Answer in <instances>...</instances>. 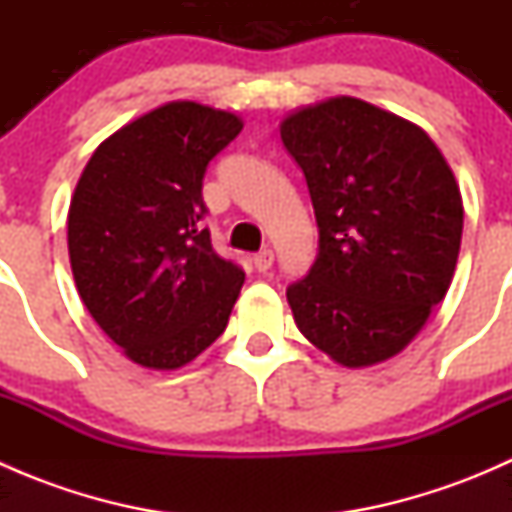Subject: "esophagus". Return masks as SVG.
Listing matches in <instances>:
<instances>
[{
    "instance_id": "1",
    "label": "esophagus",
    "mask_w": 512,
    "mask_h": 512,
    "mask_svg": "<svg viewBox=\"0 0 512 512\" xmlns=\"http://www.w3.org/2000/svg\"><path fill=\"white\" fill-rule=\"evenodd\" d=\"M272 262H275V252L272 250H262L252 257V265H255L257 272H267L272 267Z\"/></svg>"
}]
</instances>
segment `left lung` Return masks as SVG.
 I'll list each match as a JSON object with an SVG mask.
<instances>
[{"label":"left lung","mask_w":512,"mask_h":512,"mask_svg":"<svg viewBox=\"0 0 512 512\" xmlns=\"http://www.w3.org/2000/svg\"><path fill=\"white\" fill-rule=\"evenodd\" d=\"M282 143L307 178L319 252L287 287L299 332L361 369L404 352L446 297L463 232L451 165L426 131L354 96L282 118Z\"/></svg>","instance_id":"left-lung-1"}]
</instances>
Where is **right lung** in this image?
<instances>
[{"label": "right lung", "mask_w": 512, "mask_h": 512, "mask_svg": "<svg viewBox=\"0 0 512 512\" xmlns=\"http://www.w3.org/2000/svg\"><path fill=\"white\" fill-rule=\"evenodd\" d=\"M240 131L232 111L163 103L111 133L76 183V289L133 364L180 369L225 332L245 272L213 250L198 220L205 168Z\"/></svg>", "instance_id": "add662e5"}]
</instances>
